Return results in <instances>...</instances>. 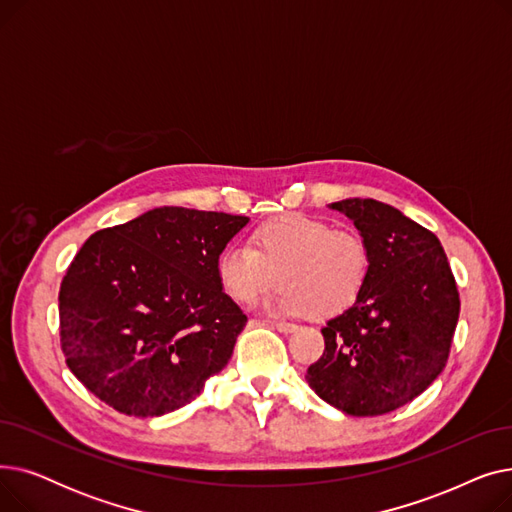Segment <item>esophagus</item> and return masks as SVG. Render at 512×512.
I'll list each match as a JSON object with an SVG mask.
<instances>
[{
	"label": "esophagus",
	"instance_id": "obj_1",
	"mask_svg": "<svg viewBox=\"0 0 512 512\" xmlns=\"http://www.w3.org/2000/svg\"><path fill=\"white\" fill-rule=\"evenodd\" d=\"M267 326H272V328H276L278 332H284V334H290V332L297 330V326L288 324V321H267Z\"/></svg>",
	"mask_w": 512,
	"mask_h": 512
}]
</instances>
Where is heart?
I'll return each instance as SVG.
<instances>
[{
  "label": "heart",
  "instance_id": "b5f03b06",
  "mask_svg": "<svg viewBox=\"0 0 512 512\" xmlns=\"http://www.w3.org/2000/svg\"><path fill=\"white\" fill-rule=\"evenodd\" d=\"M371 253L361 234L334 230L303 213L259 224L249 247L218 257V280L230 299L251 305L280 278L286 286L270 301L280 313L332 319L351 309L367 286Z\"/></svg>",
  "mask_w": 512,
  "mask_h": 512
}]
</instances>
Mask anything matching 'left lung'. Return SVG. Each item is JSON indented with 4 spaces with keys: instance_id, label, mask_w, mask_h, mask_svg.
<instances>
[{
    "instance_id": "1",
    "label": "left lung",
    "mask_w": 512,
    "mask_h": 512,
    "mask_svg": "<svg viewBox=\"0 0 512 512\" xmlns=\"http://www.w3.org/2000/svg\"><path fill=\"white\" fill-rule=\"evenodd\" d=\"M371 253L361 299L321 328L326 351L305 380L346 415L373 417L419 396L446 367L461 299L434 232L375 199L330 205Z\"/></svg>"
}]
</instances>
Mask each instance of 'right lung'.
<instances>
[{
    "instance_id": "1",
    "label": "right lung",
    "mask_w": 512,
    "mask_h": 512,
    "mask_svg": "<svg viewBox=\"0 0 512 512\" xmlns=\"http://www.w3.org/2000/svg\"><path fill=\"white\" fill-rule=\"evenodd\" d=\"M247 222L157 207L80 247L60 286V342L87 390L134 417L172 413L201 394L247 326L218 280V257Z\"/></svg>"
}]
</instances>
